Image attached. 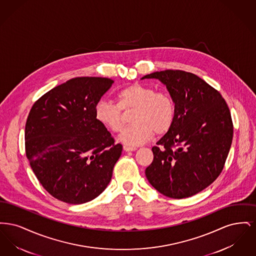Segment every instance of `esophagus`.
I'll use <instances>...</instances> for the list:
<instances>
[{"label":"esophagus","instance_id":"esophagus-1","mask_svg":"<svg viewBox=\"0 0 256 256\" xmlns=\"http://www.w3.org/2000/svg\"><path fill=\"white\" fill-rule=\"evenodd\" d=\"M124 150L126 152H134V150H136V148L135 146H124Z\"/></svg>","mask_w":256,"mask_h":256}]
</instances>
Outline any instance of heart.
I'll list each match as a JSON object with an SVG mask.
<instances>
[{
    "label": "heart",
    "mask_w": 256,
    "mask_h": 256,
    "mask_svg": "<svg viewBox=\"0 0 256 256\" xmlns=\"http://www.w3.org/2000/svg\"><path fill=\"white\" fill-rule=\"evenodd\" d=\"M119 104L102 98L95 106V118L111 132L122 130L124 124L122 110H134L132 124L120 134L124 144L136 146L150 140L154 132L162 135L169 132L174 121L176 106L166 92H156L152 87L134 84L118 94Z\"/></svg>",
    "instance_id": "1"
}]
</instances>
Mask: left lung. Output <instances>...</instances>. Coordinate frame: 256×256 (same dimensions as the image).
<instances>
[{"label": "left lung", "instance_id": "8db88e82", "mask_svg": "<svg viewBox=\"0 0 256 256\" xmlns=\"http://www.w3.org/2000/svg\"><path fill=\"white\" fill-rule=\"evenodd\" d=\"M144 78H158L176 106L172 128L152 148L146 178L168 198L196 195L224 169L233 138L230 110L219 91L194 74L165 70Z\"/></svg>", "mask_w": 256, "mask_h": 256}]
</instances>
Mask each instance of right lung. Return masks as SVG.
I'll list each match as a JSON object with an SVG mask.
<instances>
[{"label": "right lung", "instance_id": "right-lung-1", "mask_svg": "<svg viewBox=\"0 0 256 256\" xmlns=\"http://www.w3.org/2000/svg\"><path fill=\"white\" fill-rule=\"evenodd\" d=\"M114 80L80 76L39 98L24 128L26 156L54 198L82 204L108 185L122 145L95 118V106Z\"/></svg>", "mask_w": 256, "mask_h": 256}]
</instances>
